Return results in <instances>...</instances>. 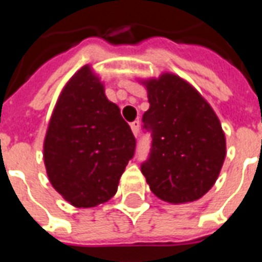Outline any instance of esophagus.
Wrapping results in <instances>:
<instances>
[{
  "label": "esophagus",
  "instance_id": "esophagus-1",
  "mask_svg": "<svg viewBox=\"0 0 262 262\" xmlns=\"http://www.w3.org/2000/svg\"><path fill=\"white\" fill-rule=\"evenodd\" d=\"M130 127H132V132H133V135L137 136L139 135V130H140V121L137 119V121H133V122L130 123Z\"/></svg>",
  "mask_w": 262,
  "mask_h": 262
}]
</instances>
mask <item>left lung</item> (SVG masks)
<instances>
[{
    "mask_svg": "<svg viewBox=\"0 0 262 262\" xmlns=\"http://www.w3.org/2000/svg\"><path fill=\"white\" fill-rule=\"evenodd\" d=\"M147 90L149 108L143 115V129L151 133V149L141 172L163 201L199 200L213 186L226 158L219 119L178 76L151 80Z\"/></svg>",
    "mask_w": 262,
    "mask_h": 262,
    "instance_id": "obj_1",
    "label": "left lung"
}]
</instances>
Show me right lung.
<instances>
[{
  "instance_id": "right-lung-1",
  "label": "right lung",
  "mask_w": 262,
  "mask_h": 262,
  "mask_svg": "<svg viewBox=\"0 0 262 262\" xmlns=\"http://www.w3.org/2000/svg\"><path fill=\"white\" fill-rule=\"evenodd\" d=\"M43 151L51 185L72 205L96 207L117 193L136 139L90 67L63 88Z\"/></svg>"
}]
</instances>
